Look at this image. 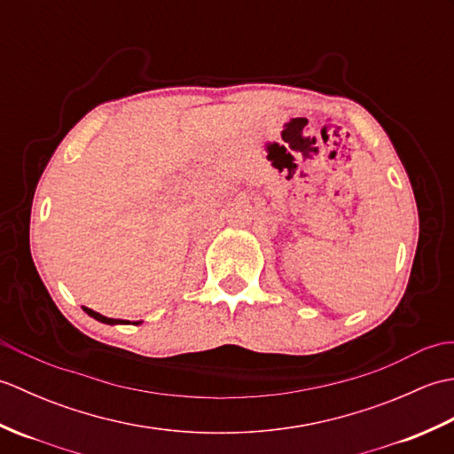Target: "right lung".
<instances>
[{"mask_svg":"<svg viewBox=\"0 0 454 454\" xmlns=\"http://www.w3.org/2000/svg\"><path fill=\"white\" fill-rule=\"evenodd\" d=\"M85 312H88L91 317H95V320H99V322H103V324H124V322H121V320H114V317H107V316H101V314H98V312H93L91 308H83Z\"/></svg>","mask_w":454,"mask_h":454,"instance_id":"add662e5","label":"right lung"}]
</instances>
